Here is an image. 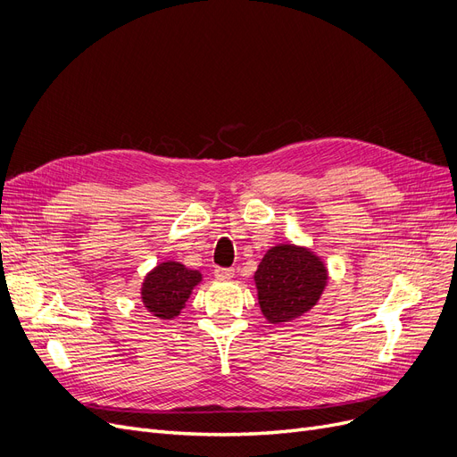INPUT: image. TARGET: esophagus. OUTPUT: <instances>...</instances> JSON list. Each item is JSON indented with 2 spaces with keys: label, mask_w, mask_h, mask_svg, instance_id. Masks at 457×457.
Here are the masks:
<instances>
[{
  "label": "esophagus",
  "mask_w": 457,
  "mask_h": 457,
  "mask_svg": "<svg viewBox=\"0 0 457 457\" xmlns=\"http://www.w3.org/2000/svg\"><path fill=\"white\" fill-rule=\"evenodd\" d=\"M213 273H215V278L219 281H228V279L234 278V270L232 268H215Z\"/></svg>",
  "instance_id": "1"
}]
</instances>
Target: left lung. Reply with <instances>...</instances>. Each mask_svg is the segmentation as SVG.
Instances as JSON below:
<instances>
[{
  "label": "left lung",
  "instance_id": "1",
  "mask_svg": "<svg viewBox=\"0 0 457 457\" xmlns=\"http://www.w3.org/2000/svg\"><path fill=\"white\" fill-rule=\"evenodd\" d=\"M253 279L264 319L285 324L312 312L330 276L313 249L285 242L264 253Z\"/></svg>",
  "mask_w": 457,
  "mask_h": 457
}]
</instances>
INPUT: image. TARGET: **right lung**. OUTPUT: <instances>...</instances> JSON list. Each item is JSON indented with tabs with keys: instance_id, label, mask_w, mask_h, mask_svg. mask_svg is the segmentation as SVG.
Instances as JSON below:
<instances>
[{
	"instance_id": "right-lung-1",
	"label": "right lung",
	"mask_w": 457,
	"mask_h": 457,
	"mask_svg": "<svg viewBox=\"0 0 457 457\" xmlns=\"http://www.w3.org/2000/svg\"><path fill=\"white\" fill-rule=\"evenodd\" d=\"M203 273L176 261H162L145 273L140 285V300L145 312L161 320L176 319L186 307Z\"/></svg>"
}]
</instances>
